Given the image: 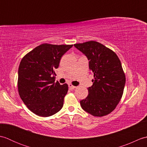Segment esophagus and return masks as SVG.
I'll use <instances>...</instances> for the list:
<instances>
[{"label":"esophagus","mask_w":147,"mask_h":147,"mask_svg":"<svg viewBox=\"0 0 147 147\" xmlns=\"http://www.w3.org/2000/svg\"><path fill=\"white\" fill-rule=\"evenodd\" d=\"M69 88L71 90H74L76 88V86H73V85H71V84H69Z\"/></svg>","instance_id":"1"}]
</instances>
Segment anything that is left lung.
Instances as JSON below:
<instances>
[{
    "instance_id": "left-lung-1",
    "label": "left lung",
    "mask_w": 147,
    "mask_h": 147,
    "mask_svg": "<svg viewBox=\"0 0 147 147\" xmlns=\"http://www.w3.org/2000/svg\"><path fill=\"white\" fill-rule=\"evenodd\" d=\"M74 46L86 55L94 74L93 85L88 88L87 97L80 101L81 107L93 116L110 114L119 102L126 83L119 59L112 50L95 41Z\"/></svg>"
}]
</instances>
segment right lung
I'll use <instances>...</instances> for the list:
<instances>
[{"mask_svg": "<svg viewBox=\"0 0 147 147\" xmlns=\"http://www.w3.org/2000/svg\"><path fill=\"white\" fill-rule=\"evenodd\" d=\"M73 45L43 43L22 59L18 69L19 94L29 110L36 115L51 116L63 106L68 85L55 83V70L62 56Z\"/></svg>", "mask_w": 147, "mask_h": 147, "instance_id": "right-lung-1", "label": "right lung"}]
</instances>
